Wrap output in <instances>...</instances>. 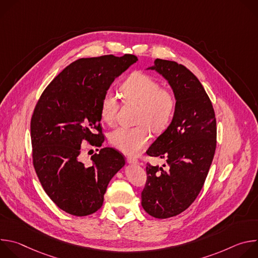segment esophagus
<instances>
[{
  "label": "esophagus",
  "mask_w": 258,
  "mask_h": 258,
  "mask_svg": "<svg viewBox=\"0 0 258 258\" xmlns=\"http://www.w3.org/2000/svg\"><path fill=\"white\" fill-rule=\"evenodd\" d=\"M126 162L128 163V164H139V160L138 159H136V158H134V157H127L126 158Z\"/></svg>",
  "instance_id": "esophagus-1"
}]
</instances>
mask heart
<instances>
[{
	"mask_svg": "<svg viewBox=\"0 0 258 258\" xmlns=\"http://www.w3.org/2000/svg\"><path fill=\"white\" fill-rule=\"evenodd\" d=\"M123 101L138 105L135 127L120 126L109 134L110 144L119 151L128 154H138L149 143L148 127L155 133L164 130L170 122L174 109L175 98L173 93L164 88L150 76L143 72H134L120 86ZM116 96L107 91L100 102V116L107 123L112 124L118 111Z\"/></svg>",
	"mask_w": 258,
	"mask_h": 258,
	"instance_id": "1",
	"label": "heart"
}]
</instances>
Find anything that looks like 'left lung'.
Instances as JSON below:
<instances>
[{
  "label": "left lung",
  "instance_id": "obj_1",
  "mask_svg": "<svg viewBox=\"0 0 258 258\" xmlns=\"http://www.w3.org/2000/svg\"><path fill=\"white\" fill-rule=\"evenodd\" d=\"M169 84L175 98L171 122L147 154L165 158L168 168L147 164L142 206L156 218L185 211L197 198L216 147V119L211 101L193 73L174 61L156 59L148 67Z\"/></svg>",
  "mask_w": 258,
  "mask_h": 258
}]
</instances>
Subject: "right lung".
<instances>
[{"instance_id": "right-lung-1", "label": "right lung", "mask_w": 258, "mask_h": 258, "mask_svg": "<svg viewBox=\"0 0 258 258\" xmlns=\"http://www.w3.org/2000/svg\"><path fill=\"white\" fill-rule=\"evenodd\" d=\"M138 58L105 55L72 62L50 83L30 121L32 161L42 186L63 211L86 216L101 208L109 181L124 164L113 148L79 160L83 141L100 147V102L116 78Z\"/></svg>"}]
</instances>
